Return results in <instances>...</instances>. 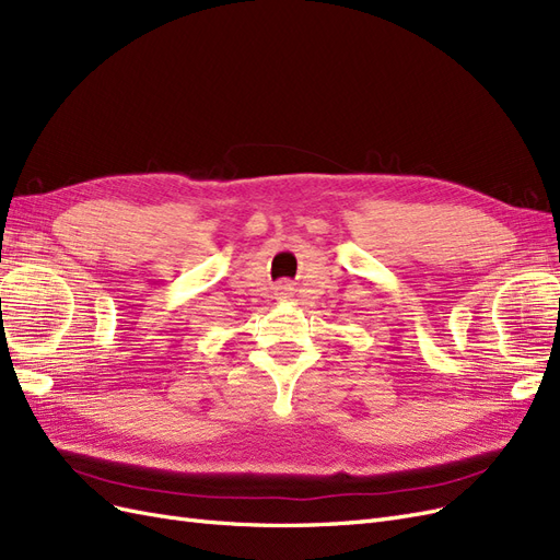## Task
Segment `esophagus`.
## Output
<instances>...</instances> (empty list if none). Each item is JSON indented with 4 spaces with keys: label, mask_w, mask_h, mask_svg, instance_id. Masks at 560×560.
<instances>
[{
    "label": "esophagus",
    "mask_w": 560,
    "mask_h": 560,
    "mask_svg": "<svg viewBox=\"0 0 560 560\" xmlns=\"http://www.w3.org/2000/svg\"><path fill=\"white\" fill-rule=\"evenodd\" d=\"M290 284H280V294H290Z\"/></svg>",
    "instance_id": "34e87169"
}]
</instances>
